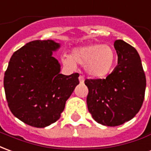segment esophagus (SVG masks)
Returning a JSON list of instances; mask_svg holds the SVG:
<instances>
[{
    "label": "esophagus",
    "mask_w": 151,
    "mask_h": 151,
    "mask_svg": "<svg viewBox=\"0 0 151 151\" xmlns=\"http://www.w3.org/2000/svg\"><path fill=\"white\" fill-rule=\"evenodd\" d=\"M79 81H80V83H84V78L83 76H79Z\"/></svg>",
    "instance_id": "1"
}]
</instances>
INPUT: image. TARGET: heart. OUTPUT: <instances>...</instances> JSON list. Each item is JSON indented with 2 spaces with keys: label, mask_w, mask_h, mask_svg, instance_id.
<instances>
[{
  "label": "heart",
  "mask_w": 151,
  "mask_h": 151,
  "mask_svg": "<svg viewBox=\"0 0 151 151\" xmlns=\"http://www.w3.org/2000/svg\"><path fill=\"white\" fill-rule=\"evenodd\" d=\"M115 55L112 48L102 44H93L75 49L70 56L63 62L70 68L76 63L85 65V70L93 77L101 78L107 75L115 63Z\"/></svg>",
  "instance_id": "heart-1"
}]
</instances>
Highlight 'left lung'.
Returning <instances> with one entry per match:
<instances>
[{
    "label": "left lung",
    "instance_id": "obj_1",
    "mask_svg": "<svg viewBox=\"0 0 151 151\" xmlns=\"http://www.w3.org/2000/svg\"><path fill=\"white\" fill-rule=\"evenodd\" d=\"M114 46L118 65L106 79H86L87 105L95 121L115 127L129 121L142 107L146 80L142 61L134 47L122 40Z\"/></svg>",
    "mask_w": 151,
    "mask_h": 151
}]
</instances>
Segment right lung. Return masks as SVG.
Returning a JSON list of instances; mask_svg holds the SVG:
<instances>
[{
  "label": "right lung",
  "instance_id": "1",
  "mask_svg": "<svg viewBox=\"0 0 151 151\" xmlns=\"http://www.w3.org/2000/svg\"><path fill=\"white\" fill-rule=\"evenodd\" d=\"M59 48L52 40H33L13 53L4 76L5 98L15 117L35 128L60 118L79 82V73L60 74L53 56Z\"/></svg>",
  "mask_w": 151,
  "mask_h": 151
}]
</instances>
